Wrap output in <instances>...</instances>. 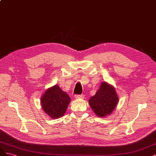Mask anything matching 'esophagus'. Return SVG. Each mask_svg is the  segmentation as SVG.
Segmentation results:
<instances>
[{"instance_id":"obj_1","label":"esophagus","mask_w":156,"mask_h":156,"mask_svg":"<svg viewBox=\"0 0 156 156\" xmlns=\"http://www.w3.org/2000/svg\"><path fill=\"white\" fill-rule=\"evenodd\" d=\"M74 98L76 99H80V98H83V95H80V94H76L75 95Z\"/></svg>"}]
</instances>
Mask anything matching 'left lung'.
<instances>
[{"label":"left lung","mask_w":156,"mask_h":156,"mask_svg":"<svg viewBox=\"0 0 156 156\" xmlns=\"http://www.w3.org/2000/svg\"><path fill=\"white\" fill-rule=\"evenodd\" d=\"M119 102V98L113 86L102 82L99 89L89 100V104L98 117H106L112 113Z\"/></svg>","instance_id":"left-lung-1"}]
</instances>
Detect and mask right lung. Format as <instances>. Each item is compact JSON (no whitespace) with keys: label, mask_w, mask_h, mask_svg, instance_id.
<instances>
[{"label":"right lung","mask_w":156,"mask_h":156,"mask_svg":"<svg viewBox=\"0 0 156 156\" xmlns=\"http://www.w3.org/2000/svg\"><path fill=\"white\" fill-rule=\"evenodd\" d=\"M70 102L67 93L56 85L47 89L41 98L43 111L54 119L63 116Z\"/></svg>","instance_id":"add662e5"}]
</instances>
